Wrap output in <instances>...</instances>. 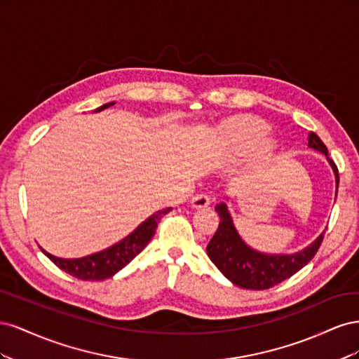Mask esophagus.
Masks as SVG:
<instances>
[{"label":"esophagus","mask_w":359,"mask_h":359,"mask_svg":"<svg viewBox=\"0 0 359 359\" xmlns=\"http://www.w3.org/2000/svg\"><path fill=\"white\" fill-rule=\"evenodd\" d=\"M190 203H191L193 208L198 210V208H205V206H208L211 203V199H210L208 194L201 193V194H196V196H193Z\"/></svg>","instance_id":"1"}]
</instances>
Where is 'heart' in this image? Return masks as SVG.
<instances>
[{
  "mask_svg": "<svg viewBox=\"0 0 359 359\" xmlns=\"http://www.w3.org/2000/svg\"><path fill=\"white\" fill-rule=\"evenodd\" d=\"M269 127L256 116H235L222 126V139L227 148L236 153L256 149L260 157H269L277 148L273 139L266 137Z\"/></svg>",
  "mask_w": 359,
  "mask_h": 359,
  "instance_id": "1",
  "label": "heart"
}]
</instances>
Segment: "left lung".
<instances>
[{"instance_id":"obj_1","label":"left lung","mask_w":359,"mask_h":359,"mask_svg":"<svg viewBox=\"0 0 359 359\" xmlns=\"http://www.w3.org/2000/svg\"><path fill=\"white\" fill-rule=\"evenodd\" d=\"M309 147L327 156L335 177V196L339 189V170L328 156V148L316 133H310ZM220 217L219 229L206 245V253L220 273L235 286L250 290H264L273 287L286 278L297 274L316 255L323 240L322 232L316 240L297 253H264L250 247L236 231L232 215L226 202L215 205Z\"/></svg>"}]
</instances>
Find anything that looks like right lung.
Returning <instances> with one entry per match:
<instances>
[{"instance_id":"1","label":"right lung","mask_w":359,"mask_h":359,"mask_svg":"<svg viewBox=\"0 0 359 359\" xmlns=\"http://www.w3.org/2000/svg\"><path fill=\"white\" fill-rule=\"evenodd\" d=\"M114 104L115 102L102 104L100 107H97L94 112H102ZM169 211H172L170 206L169 208L154 212L153 215H149L145 222L140 223L132 233H128L126 238H123L121 241L102 250V252L88 255L85 257L62 259L48 253L45 248H40L60 269L66 271L67 274L76 278L91 281L111 278L142 252L147 244L151 241V238L154 236L157 223L160 222L161 217L168 214Z\"/></svg>"}]
</instances>
